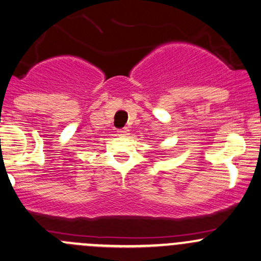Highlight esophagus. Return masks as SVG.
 <instances>
[{"mask_svg": "<svg viewBox=\"0 0 261 261\" xmlns=\"http://www.w3.org/2000/svg\"><path fill=\"white\" fill-rule=\"evenodd\" d=\"M117 135H120V136H126V135H128V130L127 128H120V130H117Z\"/></svg>", "mask_w": 261, "mask_h": 261, "instance_id": "obj_1", "label": "esophagus"}]
</instances>
